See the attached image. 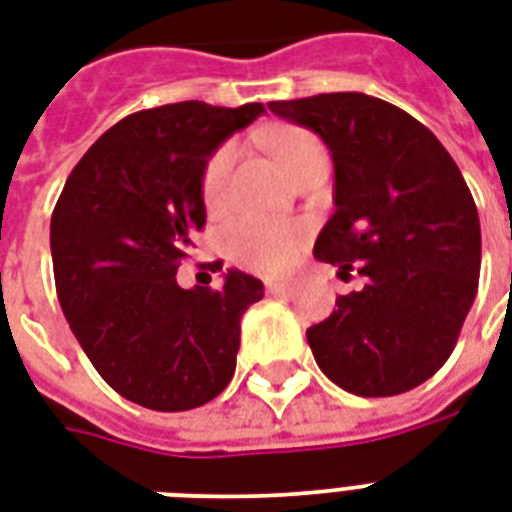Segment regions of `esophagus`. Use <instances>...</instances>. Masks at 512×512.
<instances>
[{"label":"esophagus","mask_w":512,"mask_h":512,"mask_svg":"<svg viewBox=\"0 0 512 512\" xmlns=\"http://www.w3.org/2000/svg\"><path fill=\"white\" fill-rule=\"evenodd\" d=\"M265 290H268V295H292L295 284L292 282H268L265 284Z\"/></svg>","instance_id":"34e87169"}]
</instances>
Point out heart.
<instances>
[{"mask_svg": "<svg viewBox=\"0 0 512 512\" xmlns=\"http://www.w3.org/2000/svg\"><path fill=\"white\" fill-rule=\"evenodd\" d=\"M271 147L290 177L311 158L327 155L322 142L306 128H282L279 134H273ZM236 158H239V150H236V144L228 142L206 161L204 177H201V195H204L206 209L212 214L228 209L230 177H233ZM300 244H303V228L295 222L241 217L228 228V249L233 260L249 271L265 273V276L287 271L292 260L298 257Z\"/></svg>", "mask_w": 512, "mask_h": 512, "instance_id": "b5f03b06", "label": "heart"}]
</instances>
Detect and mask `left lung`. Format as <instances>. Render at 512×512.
I'll use <instances>...</instances> for the list:
<instances>
[{
	"label": "left lung",
	"mask_w": 512,
	"mask_h": 512,
	"mask_svg": "<svg viewBox=\"0 0 512 512\" xmlns=\"http://www.w3.org/2000/svg\"><path fill=\"white\" fill-rule=\"evenodd\" d=\"M330 147L335 214L314 257L365 276L360 292L306 330L333 384L360 397L403 395L451 357L481 273V222L462 171L427 126L365 93L271 101Z\"/></svg>",
	"instance_id": "obj_1"
}]
</instances>
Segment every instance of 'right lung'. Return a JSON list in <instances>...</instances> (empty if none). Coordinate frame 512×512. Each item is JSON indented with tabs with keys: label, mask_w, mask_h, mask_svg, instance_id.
<instances>
[{
	"label": "right lung",
	"mask_w": 512,
	"mask_h": 512,
	"mask_svg": "<svg viewBox=\"0 0 512 512\" xmlns=\"http://www.w3.org/2000/svg\"><path fill=\"white\" fill-rule=\"evenodd\" d=\"M263 104L179 101L123 117L74 166L50 220L58 303L93 368L150 411H190L230 384L241 317L263 282L230 268L220 290H182L204 228L201 177Z\"/></svg>",
	"instance_id": "1"
}]
</instances>
